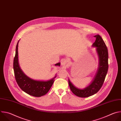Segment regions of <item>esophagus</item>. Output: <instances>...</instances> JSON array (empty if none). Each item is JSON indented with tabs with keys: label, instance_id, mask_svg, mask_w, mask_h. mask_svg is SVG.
<instances>
[{
	"label": "esophagus",
	"instance_id": "1",
	"mask_svg": "<svg viewBox=\"0 0 121 121\" xmlns=\"http://www.w3.org/2000/svg\"><path fill=\"white\" fill-rule=\"evenodd\" d=\"M67 60L66 59H64V58H63L61 60V64L63 66H65V65H66L67 64Z\"/></svg>",
	"mask_w": 121,
	"mask_h": 121
}]
</instances>
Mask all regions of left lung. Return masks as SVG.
<instances>
[{"instance_id":"left-lung-1","label":"left lung","mask_w":121,"mask_h":121,"mask_svg":"<svg viewBox=\"0 0 121 121\" xmlns=\"http://www.w3.org/2000/svg\"><path fill=\"white\" fill-rule=\"evenodd\" d=\"M95 42L92 46L96 47V51L99 57V66L96 75L87 87L83 89L77 88L68 79V84L71 91L76 96L86 98L96 94L100 89L104 83L108 69V52L107 46L99 35L94 36Z\"/></svg>"}]
</instances>
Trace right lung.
<instances>
[{
    "mask_svg": "<svg viewBox=\"0 0 121 121\" xmlns=\"http://www.w3.org/2000/svg\"><path fill=\"white\" fill-rule=\"evenodd\" d=\"M18 41L16 45V54L13 61V69L16 80L20 88L30 95L40 97L45 95L50 90L56 78L47 81H42L33 79L25 75L21 68L18 60ZM60 66V63L55 64Z\"/></svg>",
    "mask_w": 121,
    "mask_h": 121,
    "instance_id": "1",
    "label": "right lung"
}]
</instances>
